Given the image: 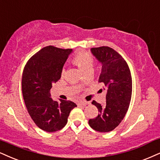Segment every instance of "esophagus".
Returning a JSON list of instances; mask_svg holds the SVG:
<instances>
[{
  "mask_svg": "<svg viewBox=\"0 0 160 160\" xmlns=\"http://www.w3.org/2000/svg\"><path fill=\"white\" fill-rule=\"evenodd\" d=\"M90 103L88 102H85V101H82V102H78V105H83V106H85V105H88V104H89Z\"/></svg>",
  "mask_w": 160,
  "mask_h": 160,
  "instance_id": "34e87169",
  "label": "esophagus"
}]
</instances>
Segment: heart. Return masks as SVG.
Listing matches in <instances>:
<instances>
[{
    "instance_id": "obj_1",
    "label": "heart",
    "mask_w": 160,
    "mask_h": 160,
    "mask_svg": "<svg viewBox=\"0 0 160 160\" xmlns=\"http://www.w3.org/2000/svg\"><path fill=\"white\" fill-rule=\"evenodd\" d=\"M74 62L81 70L85 72L86 71L91 70L93 68V59L90 55L87 53H79L74 58ZM64 73V70H62V74Z\"/></svg>"
}]
</instances>
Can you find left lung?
<instances>
[{
	"instance_id": "8db88e82",
	"label": "left lung",
	"mask_w": 160,
	"mask_h": 160,
	"mask_svg": "<svg viewBox=\"0 0 160 160\" xmlns=\"http://www.w3.org/2000/svg\"><path fill=\"white\" fill-rule=\"evenodd\" d=\"M90 52L101 64L98 82L104 84L106 104L102 106L92 102L99 114L88 122L96 131L110 132L119 125L129 108L132 94L131 71L125 59L112 48L95 47Z\"/></svg>"
}]
</instances>
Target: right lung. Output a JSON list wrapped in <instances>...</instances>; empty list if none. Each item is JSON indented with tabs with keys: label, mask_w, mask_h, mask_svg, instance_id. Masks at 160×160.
<instances>
[{
	"label": "right lung",
	"mask_w": 160,
	"mask_h": 160,
	"mask_svg": "<svg viewBox=\"0 0 160 160\" xmlns=\"http://www.w3.org/2000/svg\"><path fill=\"white\" fill-rule=\"evenodd\" d=\"M71 49L44 47L26 64L22 76V92L26 107L35 125L43 131L55 132L68 122L70 111L76 107L71 101H54L50 95L52 84L61 78L62 69Z\"/></svg>",
	"instance_id": "1"
}]
</instances>
